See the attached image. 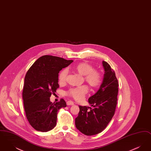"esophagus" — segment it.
<instances>
[{"mask_svg": "<svg viewBox=\"0 0 151 151\" xmlns=\"http://www.w3.org/2000/svg\"><path fill=\"white\" fill-rule=\"evenodd\" d=\"M67 105H73L74 103L73 102H72L71 101H68L67 102Z\"/></svg>", "mask_w": 151, "mask_h": 151, "instance_id": "esophagus-1", "label": "esophagus"}]
</instances>
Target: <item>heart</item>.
I'll list each match as a JSON object with an SVG mask.
<instances>
[{
    "instance_id": "obj_1",
    "label": "heart",
    "mask_w": 151,
    "mask_h": 151,
    "mask_svg": "<svg viewBox=\"0 0 151 151\" xmlns=\"http://www.w3.org/2000/svg\"><path fill=\"white\" fill-rule=\"evenodd\" d=\"M75 70L81 75H84V80L92 87L99 86L102 81V75L100 71L94 70L93 67L86 62H81L76 65ZM68 71L67 69L63 70L59 75V81L60 83H64L66 81ZM88 91V87L86 85L70 88L66 94L73 98L75 100H82Z\"/></svg>"
}]
</instances>
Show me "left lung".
Listing matches in <instances>:
<instances>
[{"instance_id": "left-lung-1", "label": "left lung", "mask_w": 151, "mask_h": 151, "mask_svg": "<svg viewBox=\"0 0 151 151\" xmlns=\"http://www.w3.org/2000/svg\"><path fill=\"white\" fill-rule=\"evenodd\" d=\"M102 65L105 70L102 83L88 99L93 109L79 106V115L75 118L77 129L88 136L99 134L106 127L115 114L117 104L119 84L115 72L106 62L103 61Z\"/></svg>"}]
</instances>
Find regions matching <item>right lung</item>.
<instances>
[{
  "mask_svg": "<svg viewBox=\"0 0 151 151\" xmlns=\"http://www.w3.org/2000/svg\"><path fill=\"white\" fill-rule=\"evenodd\" d=\"M73 62L62 58L43 55L33 63L25 75L22 99L25 115L37 131L47 132L55 127L58 111L67 106L63 99L50 100L59 88L58 73Z\"/></svg>",
  "mask_w": 151,
  "mask_h": 151,
  "instance_id": "obj_1",
  "label": "right lung"
}]
</instances>
